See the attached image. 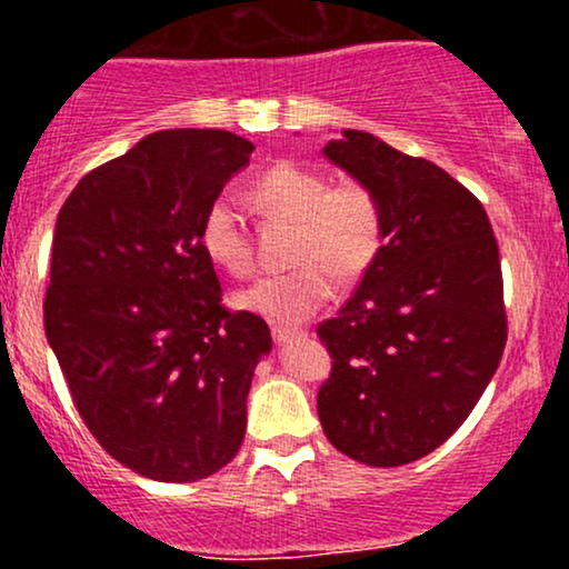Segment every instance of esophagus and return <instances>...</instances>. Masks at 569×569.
Returning a JSON list of instances; mask_svg holds the SVG:
<instances>
[{
    "label": "esophagus",
    "mask_w": 569,
    "mask_h": 569,
    "mask_svg": "<svg viewBox=\"0 0 569 569\" xmlns=\"http://www.w3.org/2000/svg\"><path fill=\"white\" fill-rule=\"evenodd\" d=\"M272 337H276L278 345H286V342H291V339L302 337V331L289 329V326H272Z\"/></svg>",
    "instance_id": "esophagus-1"
}]
</instances>
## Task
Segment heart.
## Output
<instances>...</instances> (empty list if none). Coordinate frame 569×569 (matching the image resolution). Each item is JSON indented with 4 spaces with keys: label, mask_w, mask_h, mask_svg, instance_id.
<instances>
[{
    "label": "heart",
    "mask_w": 569,
    "mask_h": 569,
    "mask_svg": "<svg viewBox=\"0 0 569 569\" xmlns=\"http://www.w3.org/2000/svg\"><path fill=\"white\" fill-rule=\"evenodd\" d=\"M248 198L270 219L293 224L289 262L280 276L259 278L234 293L238 310L280 326L316 316L335 293V276L356 280L377 262L385 240L382 200L363 181L331 179L316 168L278 162L253 179ZM200 248L213 264L243 278L253 270V248L230 194L208 202L200 219Z\"/></svg>",
    "instance_id": "b5f03b06"
}]
</instances>
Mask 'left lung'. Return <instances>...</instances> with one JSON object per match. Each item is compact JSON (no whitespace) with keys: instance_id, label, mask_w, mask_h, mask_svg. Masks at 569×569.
Masks as SVG:
<instances>
[{"instance_id":"left-lung-1","label":"left lung","mask_w":569,"mask_h":569,"mask_svg":"<svg viewBox=\"0 0 569 569\" xmlns=\"http://www.w3.org/2000/svg\"><path fill=\"white\" fill-rule=\"evenodd\" d=\"M323 158L382 200L385 240L350 302L318 326L331 377L326 439L363 466L396 468L441 447L498 371L508 323L485 206L443 168L363 130Z\"/></svg>"}]
</instances>
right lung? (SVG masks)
Returning <instances> with one entry per match:
<instances>
[{
	"instance_id": "add662e5",
	"label": "right lung",
	"mask_w": 569,
	"mask_h": 569,
	"mask_svg": "<svg viewBox=\"0 0 569 569\" xmlns=\"http://www.w3.org/2000/svg\"><path fill=\"white\" fill-rule=\"evenodd\" d=\"M251 152L230 130L149 133L82 176L58 213L44 335L84 426L147 479H206L243 443L272 337L221 307L198 230Z\"/></svg>"
}]
</instances>
